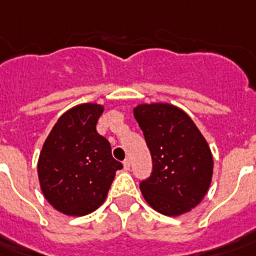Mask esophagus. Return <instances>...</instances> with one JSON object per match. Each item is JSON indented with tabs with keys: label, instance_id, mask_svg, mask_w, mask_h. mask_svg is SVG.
<instances>
[{
	"label": "esophagus",
	"instance_id": "esophagus-1",
	"mask_svg": "<svg viewBox=\"0 0 256 256\" xmlns=\"http://www.w3.org/2000/svg\"><path fill=\"white\" fill-rule=\"evenodd\" d=\"M122 166H124V170H126V171H128V170H130V159L124 160V163H122Z\"/></svg>",
	"mask_w": 256,
	"mask_h": 256
}]
</instances>
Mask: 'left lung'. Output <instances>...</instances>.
Listing matches in <instances>:
<instances>
[{"label": "left lung", "mask_w": 256, "mask_h": 256, "mask_svg": "<svg viewBox=\"0 0 256 256\" xmlns=\"http://www.w3.org/2000/svg\"><path fill=\"white\" fill-rule=\"evenodd\" d=\"M152 156V174L140 183L144 199L167 216L190 212L203 200L212 179L208 144L184 110L167 102L134 110Z\"/></svg>", "instance_id": "1"}]
</instances>
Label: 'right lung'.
<instances>
[{
    "label": "right lung",
    "instance_id": "right-lung-1",
    "mask_svg": "<svg viewBox=\"0 0 256 256\" xmlns=\"http://www.w3.org/2000/svg\"><path fill=\"white\" fill-rule=\"evenodd\" d=\"M104 106L80 104L66 110L48 134L40 154L37 172L45 199L53 208L84 216L104 203L118 170L110 144L97 134Z\"/></svg>",
    "mask_w": 256,
    "mask_h": 256
}]
</instances>
